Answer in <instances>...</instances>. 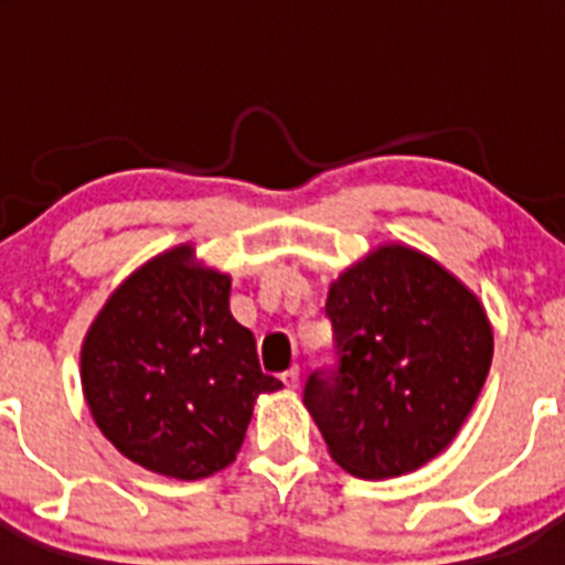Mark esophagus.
Wrapping results in <instances>:
<instances>
[{
    "label": "esophagus",
    "instance_id": "1",
    "mask_svg": "<svg viewBox=\"0 0 565 565\" xmlns=\"http://www.w3.org/2000/svg\"><path fill=\"white\" fill-rule=\"evenodd\" d=\"M282 382H286L288 391H297V387H299V367H291V371L282 373Z\"/></svg>",
    "mask_w": 565,
    "mask_h": 565
}]
</instances>
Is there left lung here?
<instances>
[{"instance_id": "left-lung-1", "label": "left lung", "mask_w": 565, "mask_h": 565, "mask_svg": "<svg viewBox=\"0 0 565 565\" xmlns=\"http://www.w3.org/2000/svg\"><path fill=\"white\" fill-rule=\"evenodd\" d=\"M337 367L306 382L328 452L356 478L424 467L467 422L492 364L478 297L436 259L387 243L328 291Z\"/></svg>"}]
</instances>
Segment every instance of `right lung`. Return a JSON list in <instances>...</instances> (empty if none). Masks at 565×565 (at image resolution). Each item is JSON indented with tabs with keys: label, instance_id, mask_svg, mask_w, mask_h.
<instances>
[{
	"label": "right lung",
	"instance_id": "right-lung-1",
	"mask_svg": "<svg viewBox=\"0 0 565 565\" xmlns=\"http://www.w3.org/2000/svg\"><path fill=\"white\" fill-rule=\"evenodd\" d=\"M232 277L194 263L192 246L129 274L82 344V387L98 430L129 461L178 481L228 467L259 393L257 342L228 311Z\"/></svg>",
	"mask_w": 565,
	"mask_h": 565
}]
</instances>
